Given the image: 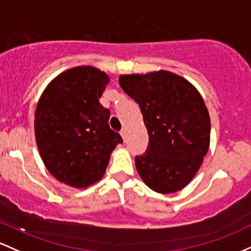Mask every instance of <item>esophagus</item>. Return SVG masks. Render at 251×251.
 I'll return each instance as SVG.
<instances>
[{"instance_id": "esophagus-1", "label": "esophagus", "mask_w": 251, "mask_h": 251, "mask_svg": "<svg viewBox=\"0 0 251 251\" xmlns=\"http://www.w3.org/2000/svg\"><path fill=\"white\" fill-rule=\"evenodd\" d=\"M120 134H121V136H122V139L126 141V129H125V128H123V129H122V130H121V131H120Z\"/></svg>"}]
</instances>
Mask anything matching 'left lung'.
<instances>
[{
    "label": "left lung",
    "instance_id": "1",
    "mask_svg": "<svg viewBox=\"0 0 251 251\" xmlns=\"http://www.w3.org/2000/svg\"><path fill=\"white\" fill-rule=\"evenodd\" d=\"M120 85L140 105L149 143L135 157L141 179L159 193H173L192 180L210 146V116L190 81L168 71L125 75Z\"/></svg>",
    "mask_w": 251,
    "mask_h": 251
}]
</instances>
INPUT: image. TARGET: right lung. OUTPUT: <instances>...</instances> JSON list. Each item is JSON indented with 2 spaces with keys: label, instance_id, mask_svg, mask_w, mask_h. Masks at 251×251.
<instances>
[{
  "label": "right lung",
  "instance_id": "add662e5",
  "mask_svg": "<svg viewBox=\"0 0 251 251\" xmlns=\"http://www.w3.org/2000/svg\"><path fill=\"white\" fill-rule=\"evenodd\" d=\"M109 77L78 66L55 77L35 111L36 145L45 166L59 181L84 188L104 176L111 151L122 143L109 126L110 111L100 103Z\"/></svg>",
  "mask_w": 251,
  "mask_h": 251
}]
</instances>
